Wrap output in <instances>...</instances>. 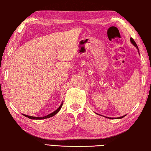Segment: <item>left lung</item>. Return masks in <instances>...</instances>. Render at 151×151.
<instances>
[{"mask_svg": "<svg viewBox=\"0 0 151 151\" xmlns=\"http://www.w3.org/2000/svg\"><path fill=\"white\" fill-rule=\"evenodd\" d=\"M130 40H131V42L133 44H134V45L135 46V47H136V48H137V49L139 50V49H138V47H137V44H136V43H135V41H134V39H133V38H130ZM124 116H121V117H119V119H122V118H123Z\"/></svg>", "mask_w": 151, "mask_h": 151, "instance_id": "1", "label": "left lung"}]
</instances>
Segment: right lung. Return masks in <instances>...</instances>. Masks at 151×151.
<instances>
[{
	"mask_svg": "<svg viewBox=\"0 0 151 151\" xmlns=\"http://www.w3.org/2000/svg\"><path fill=\"white\" fill-rule=\"evenodd\" d=\"M62 105H63V103H61V105L60 106V107H59L57 110H55L54 112H53L52 113L48 115H47V116H43V117H35V116H28V115H25V114H23L25 116L29 118V119H36V120H40V119H48V118L50 117H52L53 116H54L55 114H57L59 111H60V110L61 109V107H62Z\"/></svg>",
	"mask_w": 151,
	"mask_h": 151,
	"instance_id": "obj_1",
	"label": "right lung"
}]
</instances>
